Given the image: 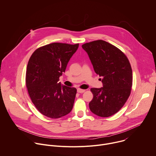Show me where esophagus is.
Wrapping results in <instances>:
<instances>
[{
	"instance_id": "obj_1",
	"label": "esophagus",
	"mask_w": 156,
	"mask_h": 156,
	"mask_svg": "<svg viewBox=\"0 0 156 156\" xmlns=\"http://www.w3.org/2000/svg\"><path fill=\"white\" fill-rule=\"evenodd\" d=\"M85 91V90H83V89H80V88H78L77 89V92L79 93H82L83 92Z\"/></svg>"
}]
</instances>
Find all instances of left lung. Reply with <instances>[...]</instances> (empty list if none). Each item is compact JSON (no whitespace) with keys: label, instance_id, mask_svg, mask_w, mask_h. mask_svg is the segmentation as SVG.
<instances>
[{"label":"left lung","instance_id":"obj_1","mask_svg":"<svg viewBox=\"0 0 156 156\" xmlns=\"http://www.w3.org/2000/svg\"><path fill=\"white\" fill-rule=\"evenodd\" d=\"M82 47L95 73L102 77L103 87L90 90L93 98L90 109L99 116H110L122 107L130 94L132 71L129 61L120 49L103 40L87 43Z\"/></svg>","mask_w":156,"mask_h":156}]
</instances>
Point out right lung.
<instances>
[{
    "instance_id": "1",
    "label": "right lung",
    "mask_w": 156,
    "mask_h": 156,
    "mask_svg": "<svg viewBox=\"0 0 156 156\" xmlns=\"http://www.w3.org/2000/svg\"><path fill=\"white\" fill-rule=\"evenodd\" d=\"M79 44H49L36 49L29 60L26 76L28 93L37 109L47 117L61 118L73 107L76 88L58 82Z\"/></svg>"
}]
</instances>
